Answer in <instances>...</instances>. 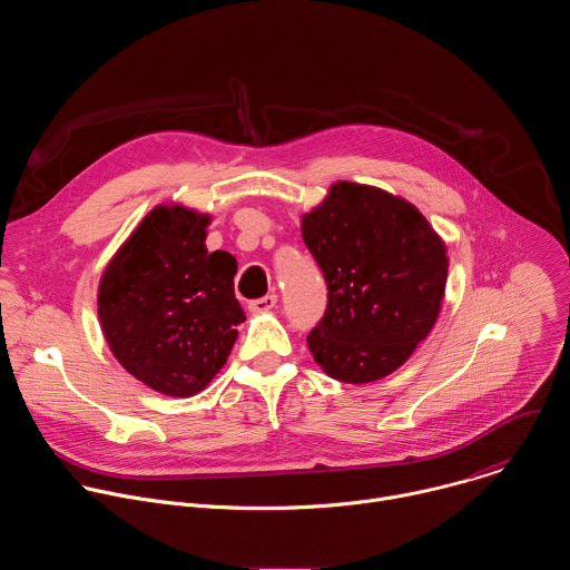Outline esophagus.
<instances>
[{"label": "esophagus", "instance_id": "obj_1", "mask_svg": "<svg viewBox=\"0 0 570 570\" xmlns=\"http://www.w3.org/2000/svg\"><path fill=\"white\" fill-rule=\"evenodd\" d=\"M277 306V295L273 293V295H266V297H262V299H255V302H250V311L253 313H268V311H273Z\"/></svg>", "mask_w": 570, "mask_h": 570}]
</instances>
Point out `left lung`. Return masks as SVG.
Returning a JSON list of instances; mask_svg holds the SVG:
<instances>
[{
	"label": "left lung",
	"instance_id": "1",
	"mask_svg": "<svg viewBox=\"0 0 570 570\" xmlns=\"http://www.w3.org/2000/svg\"><path fill=\"white\" fill-rule=\"evenodd\" d=\"M302 236L330 288L306 343L332 379L372 383L413 356L442 311L446 243L405 198L338 180L302 214Z\"/></svg>",
	"mask_w": 570,
	"mask_h": 570
}]
</instances>
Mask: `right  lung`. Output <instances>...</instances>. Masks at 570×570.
<instances>
[{
    "label": "right lung",
    "mask_w": 570,
    "mask_h": 570,
    "mask_svg": "<svg viewBox=\"0 0 570 570\" xmlns=\"http://www.w3.org/2000/svg\"><path fill=\"white\" fill-rule=\"evenodd\" d=\"M209 223V214L183 203L153 207L99 282L97 311L110 352L167 396L205 390L246 320L234 297L236 259L205 246Z\"/></svg>",
    "instance_id": "right-lung-1"
}]
</instances>
